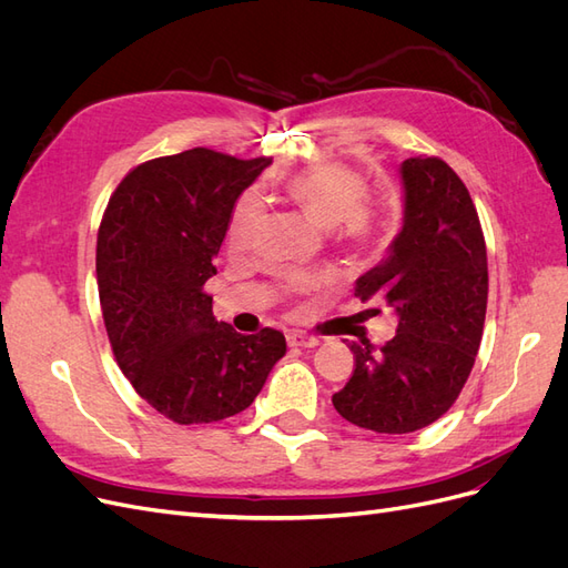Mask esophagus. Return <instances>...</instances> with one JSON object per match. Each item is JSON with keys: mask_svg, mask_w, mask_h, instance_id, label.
Returning a JSON list of instances; mask_svg holds the SVG:
<instances>
[{"mask_svg": "<svg viewBox=\"0 0 568 568\" xmlns=\"http://www.w3.org/2000/svg\"><path fill=\"white\" fill-rule=\"evenodd\" d=\"M286 341H288V346H294V348H315L320 343L317 336L305 334V332H288Z\"/></svg>", "mask_w": 568, "mask_h": 568, "instance_id": "34e87169", "label": "esophagus"}]
</instances>
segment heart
<instances>
[{"label": "heart", "instance_id": "b5f03b06", "mask_svg": "<svg viewBox=\"0 0 568 568\" xmlns=\"http://www.w3.org/2000/svg\"><path fill=\"white\" fill-rule=\"evenodd\" d=\"M286 194L343 244H363L376 230V215L367 203V184L363 175L343 163H320L301 170L286 182ZM261 222L263 209L257 199L239 201L227 232L230 246L234 251L246 248Z\"/></svg>", "mask_w": 568, "mask_h": 568}]
</instances>
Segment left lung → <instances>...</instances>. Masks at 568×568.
<instances>
[{
	"mask_svg": "<svg viewBox=\"0 0 568 568\" xmlns=\"http://www.w3.org/2000/svg\"><path fill=\"white\" fill-rule=\"evenodd\" d=\"M403 230L384 261L355 284L359 301L384 298L398 329L376 351L348 343L355 369L334 393L343 419L376 434H409L434 424L467 384L484 336L488 257L476 205L455 170L407 159Z\"/></svg>",
	"mask_w": 568,
	"mask_h": 568,
	"instance_id": "obj_1",
	"label": "left lung"
}]
</instances>
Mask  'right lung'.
Wrapping results in <instances>:
<instances>
[{
  "label": "right lung",
  "mask_w": 568,
  "mask_h": 568,
  "mask_svg": "<svg viewBox=\"0 0 568 568\" xmlns=\"http://www.w3.org/2000/svg\"><path fill=\"white\" fill-rule=\"evenodd\" d=\"M272 159L213 149L153 159L123 178L97 234L101 315L118 367L175 424L244 412L286 353L277 329L244 336L203 291L239 194Z\"/></svg>",
  "instance_id": "add662e5"
}]
</instances>
